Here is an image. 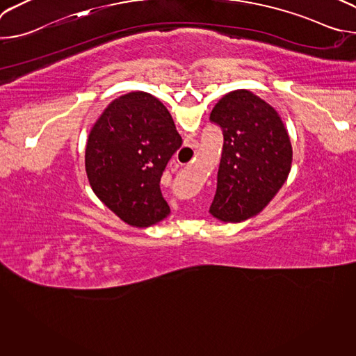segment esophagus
<instances>
[{
  "label": "esophagus",
  "instance_id": "1",
  "mask_svg": "<svg viewBox=\"0 0 356 356\" xmlns=\"http://www.w3.org/2000/svg\"><path fill=\"white\" fill-rule=\"evenodd\" d=\"M186 146H188V147H191V149H197V147H198V142L194 140V139H191V140H187V145H186Z\"/></svg>",
  "mask_w": 356,
  "mask_h": 356
}]
</instances>
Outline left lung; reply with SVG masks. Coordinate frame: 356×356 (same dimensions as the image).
Returning a JSON list of instances; mask_svg holds the SVG:
<instances>
[{"label":"left lung","mask_w":356,"mask_h":356,"mask_svg":"<svg viewBox=\"0 0 356 356\" xmlns=\"http://www.w3.org/2000/svg\"><path fill=\"white\" fill-rule=\"evenodd\" d=\"M210 121L224 135L210 213L222 222H242L261 213L286 181L290 138L276 110L248 90L224 95Z\"/></svg>","instance_id":"left-lung-1"}]
</instances>
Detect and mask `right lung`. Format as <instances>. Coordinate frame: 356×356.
Here are the masks:
<instances>
[{"label":"right lung","instance_id":"add662e5","mask_svg":"<svg viewBox=\"0 0 356 356\" xmlns=\"http://www.w3.org/2000/svg\"><path fill=\"white\" fill-rule=\"evenodd\" d=\"M183 140L158 98L134 91L104 110L90 131L86 172L104 204L132 227H150L170 213L161 177Z\"/></svg>","mask_w":356,"mask_h":356}]
</instances>
